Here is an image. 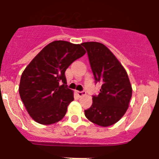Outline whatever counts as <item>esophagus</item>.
Here are the masks:
<instances>
[{"mask_svg": "<svg viewBox=\"0 0 159 159\" xmlns=\"http://www.w3.org/2000/svg\"><path fill=\"white\" fill-rule=\"evenodd\" d=\"M76 94L79 95V96L81 97L83 96V95H86V92H85V91H82V92H79V91H77Z\"/></svg>", "mask_w": 159, "mask_h": 159, "instance_id": "esophagus-1", "label": "esophagus"}]
</instances>
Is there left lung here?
<instances>
[{"label": "left lung", "instance_id": "8db88e82", "mask_svg": "<svg viewBox=\"0 0 159 159\" xmlns=\"http://www.w3.org/2000/svg\"><path fill=\"white\" fill-rule=\"evenodd\" d=\"M91 68L96 83L102 86L92 95V105L84 111L88 120L101 127L117 123L127 111L132 95L128 75L113 53L99 42H85Z\"/></svg>", "mask_w": 159, "mask_h": 159}]
</instances>
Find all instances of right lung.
I'll return each mask as SVG.
<instances>
[{
    "instance_id": "right-lung-1",
    "label": "right lung",
    "mask_w": 159,
    "mask_h": 159,
    "mask_svg": "<svg viewBox=\"0 0 159 159\" xmlns=\"http://www.w3.org/2000/svg\"><path fill=\"white\" fill-rule=\"evenodd\" d=\"M86 53L81 44L56 40L43 48L26 67L20 82L19 93L31 117L40 124L57 123L73 101L67 88L65 71Z\"/></svg>"
}]
</instances>
